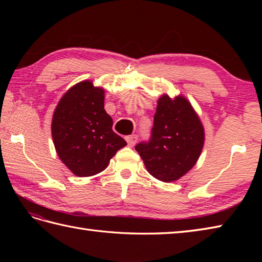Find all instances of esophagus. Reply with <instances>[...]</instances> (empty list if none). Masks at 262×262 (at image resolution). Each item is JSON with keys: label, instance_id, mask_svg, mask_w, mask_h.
I'll return each mask as SVG.
<instances>
[{"label": "esophagus", "instance_id": "34e87169", "mask_svg": "<svg viewBox=\"0 0 262 262\" xmlns=\"http://www.w3.org/2000/svg\"><path fill=\"white\" fill-rule=\"evenodd\" d=\"M126 141L129 146H134L137 142V135H129L126 136Z\"/></svg>", "mask_w": 262, "mask_h": 262}]
</instances>
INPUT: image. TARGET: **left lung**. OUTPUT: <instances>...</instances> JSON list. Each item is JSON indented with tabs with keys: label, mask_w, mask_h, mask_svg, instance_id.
Wrapping results in <instances>:
<instances>
[{
	"label": "left lung",
	"mask_w": 262,
	"mask_h": 262,
	"mask_svg": "<svg viewBox=\"0 0 262 262\" xmlns=\"http://www.w3.org/2000/svg\"><path fill=\"white\" fill-rule=\"evenodd\" d=\"M204 143V126L189 100L163 94L158 100L151 140L137 144L135 149L149 174L171 182L193 168Z\"/></svg>",
	"instance_id": "8db88e82"
}]
</instances>
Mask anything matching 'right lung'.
I'll return each mask as SVG.
<instances>
[{
	"label": "right lung",
	"mask_w": 262,
	"mask_h": 262,
	"mask_svg": "<svg viewBox=\"0 0 262 262\" xmlns=\"http://www.w3.org/2000/svg\"><path fill=\"white\" fill-rule=\"evenodd\" d=\"M52 136L62 162L77 177L96 176L127 145L113 130L104 110V90L92 81L70 88L54 110Z\"/></svg>",
	"instance_id": "right-lung-1"
}]
</instances>
